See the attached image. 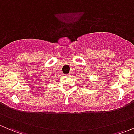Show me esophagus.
I'll use <instances>...</instances> for the list:
<instances>
[{
    "mask_svg": "<svg viewBox=\"0 0 134 134\" xmlns=\"http://www.w3.org/2000/svg\"><path fill=\"white\" fill-rule=\"evenodd\" d=\"M66 76H68V77H70L71 76V74H68V75H66Z\"/></svg>",
    "mask_w": 134,
    "mask_h": 134,
    "instance_id": "obj_1",
    "label": "esophagus"
}]
</instances>
